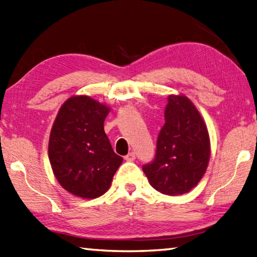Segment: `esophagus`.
I'll return each instance as SVG.
<instances>
[{
    "instance_id": "obj_1",
    "label": "esophagus",
    "mask_w": 257,
    "mask_h": 257,
    "mask_svg": "<svg viewBox=\"0 0 257 257\" xmlns=\"http://www.w3.org/2000/svg\"><path fill=\"white\" fill-rule=\"evenodd\" d=\"M124 159L127 160V162H134V160L136 159V154L134 153V152H132V153H129L127 156H125L124 157Z\"/></svg>"
}]
</instances>
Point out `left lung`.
I'll use <instances>...</instances> for the list:
<instances>
[{"instance_id":"obj_1","label":"left lung","mask_w":257,"mask_h":257,"mask_svg":"<svg viewBox=\"0 0 257 257\" xmlns=\"http://www.w3.org/2000/svg\"><path fill=\"white\" fill-rule=\"evenodd\" d=\"M209 154L208 132L198 110L185 95H168L155 158L143 166L150 185L165 195L188 193L204 176Z\"/></svg>"}]
</instances>
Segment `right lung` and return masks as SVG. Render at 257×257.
I'll use <instances>...</instances> for the list:
<instances>
[{"mask_svg":"<svg viewBox=\"0 0 257 257\" xmlns=\"http://www.w3.org/2000/svg\"><path fill=\"white\" fill-rule=\"evenodd\" d=\"M109 110L88 95H78L62 104L53 123L50 163L60 185L78 197L103 195L123 160L104 133Z\"/></svg>","mask_w":257,"mask_h":257,"instance_id":"1","label":"right lung"}]
</instances>
